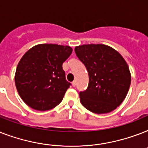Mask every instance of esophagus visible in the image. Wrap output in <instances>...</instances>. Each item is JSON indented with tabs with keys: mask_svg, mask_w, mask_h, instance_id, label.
Here are the masks:
<instances>
[{
	"mask_svg": "<svg viewBox=\"0 0 148 148\" xmlns=\"http://www.w3.org/2000/svg\"><path fill=\"white\" fill-rule=\"evenodd\" d=\"M72 85H73V87H75V86L77 85V81H74L72 82Z\"/></svg>",
	"mask_w": 148,
	"mask_h": 148,
	"instance_id": "esophagus-1",
	"label": "esophagus"
}]
</instances>
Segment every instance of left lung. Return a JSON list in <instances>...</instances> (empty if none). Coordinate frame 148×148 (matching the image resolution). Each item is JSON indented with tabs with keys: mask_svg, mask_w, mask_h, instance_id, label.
Returning <instances> with one entry per match:
<instances>
[{
	"mask_svg": "<svg viewBox=\"0 0 148 148\" xmlns=\"http://www.w3.org/2000/svg\"><path fill=\"white\" fill-rule=\"evenodd\" d=\"M75 53L88 72L87 90L81 91L82 105L95 114H107L123 102L131 77L127 64L112 47L104 45H84Z\"/></svg>",
	"mask_w": 148,
	"mask_h": 148,
	"instance_id": "1",
	"label": "left lung"
}]
</instances>
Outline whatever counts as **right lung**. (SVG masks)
<instances>
[{
    "mask_svg": "<svg viewBox=\"0 0 148 148\" xmlns=\"http://www.w3.org/2000/svg\"><path fill=\"white\" fill-rule=\"evenodd\" d=\"M71 53L69 46L41 44L24 53L14 79L17 92L27 105L45 111L61 102L71 85L62 64Z\"/></svg>",
    "mask_w": 148,
    "mask_h": 148,
    "instance_id": "obj_1",
    "label": "right lung"
}]
</instances>
